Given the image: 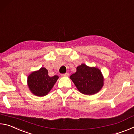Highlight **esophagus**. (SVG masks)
<instances>
[{
    "mask_svg": "<svg viewBox=\"0 0 134 134\" xmlns=\"http://www.w3.org/2000/svg\"><path fill=\"white\" fill-rule=\"evenodd\" d=\"M69 74L68 73V72H66V73H64V74H61V76L62 77H67V76H69Z\"/></svg>",
    "mask_w": 134,
    "mask_h": 134,
    "instance_id": "34e87169",
    "label": "esophagus"
}]
</instances>
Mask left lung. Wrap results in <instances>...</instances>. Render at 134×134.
I'll return each instance as SVG.
<instances>
[{"mask_svg":"<svg viewBox=\"0 0 134 134\" xmlns=\"http://www.w3.org/2000/svg\"><path fill=\"white\" fill-rule=\"evenodd\" d=\"M70 78L79 92L86 95L97 93L103 85V77L100 70L84 64L77 67V71Z\"/></svg>","mask_w":134,"mask_h":134,"instance_id":"1","label":"left lung"}]
</instances>
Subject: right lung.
I'll use <instances>...</instances> for the list:
<instances>
[{
  "mask_svg": "<svg viewBox=\"0 0 134 134\" xmlns=\"http://www.w3.org/2000/svg\"><path fill=\"white\" fill-rule=\"evenodd\" d=\"M58 79V76L57 75L49 77L48 70L42 67L38 71L32 72L28 76V85L34 94L44 96L48 93Z\"/></svg>",
  "mask_w": 134,
  "mask_h": 134,
  "instance_id": "1",
  "label": "right lung"
}]
</instances>
